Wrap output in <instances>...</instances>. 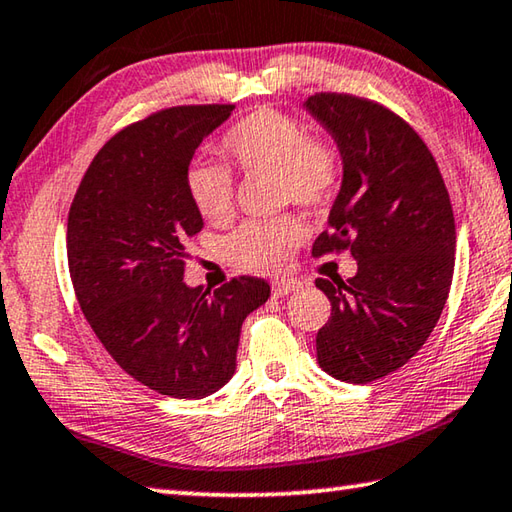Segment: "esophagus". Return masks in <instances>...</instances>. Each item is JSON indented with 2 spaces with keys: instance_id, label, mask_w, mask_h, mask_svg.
<instances>
[{
  "instance_id": "obj_1",
  "label": "esophagus",
  "mask_w": 512,
  "mask_h": 512,
  "mask_svg": "<svg viewBox=\"0 0 512 512\" xmlns=\"http://www.w3.org/2000/svg\"><path fill=\"white\" fill-rule=\"evenodd\" d=\"M299 285L301 283L297 279H281V281L272 283V292H274V297H285V294L299 290Z\"/></svg>"
}]
</instances>
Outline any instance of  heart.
I'll return each instance as SVG.
<instances>
[{"mask_svg": "<svg viewBox=\"0 0 512 512\" xmlns=\"http://www.w3.org/2000/svg\"><path fill=\"white\" fill-rule=\"evenodd\" d=\"M218 150L242 173H274L283 202L321 209L337 197L344 159L333 141L308 134L306 125L276 107H258L222 134ZM186 191L204 220L227 222L233 213L231 173L213 161H193L186 170ZM297 215L251 220L224 242L227 261L245 272L276 274L288 267L303 240Z\"/></svg>", "mask_w": 512, "mask_h": 512, "instance_id": "heart-1", "label": "heart"}]
</instances>
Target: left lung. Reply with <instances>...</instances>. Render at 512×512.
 I'll return each instance as SVG.
<instances>
[{
    "label": "left lung",
    "instance_id": "obj_1",
    "mask_svg": "<svg viewBox=\"0 0 512 512\" xmlns=\"http://www.w3.org/2000/svg\"><path fill=\"white\" fill-rule=\"evenodd\" d=\"M306 110L344 159L312 256L348 249L357 261L353 279H317L333 306L317 362L337 380L366 384L405 366L438 324L454 274V213L434 155L389 107L319 92Z\"/></svg>",
    "mask_w": 512,
    "mask_h": 512
}]
</instances>
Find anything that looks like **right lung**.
Returning <instances> with one entry per match:
<instances>
[{"label":"right lung","instance_id":"right-lung-1","mask_svg":"<svg viewBox=\"0 0 512 512\" xmlns=\"http://www.w3.org/2000/svg\"><path fill=\"white\" fill-rule=\"evenodd\" d=\"M231 110L166 107L116 132L85 170L67 220L71 283L98 342L143 387L179 400L229 382L242 321L270 299L256 276L213 292L184 283V245L204 224L186 170Z\"/></svg>","mask_w":512,"mask_h":512}]
</instances>
